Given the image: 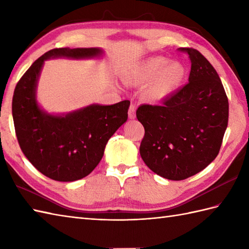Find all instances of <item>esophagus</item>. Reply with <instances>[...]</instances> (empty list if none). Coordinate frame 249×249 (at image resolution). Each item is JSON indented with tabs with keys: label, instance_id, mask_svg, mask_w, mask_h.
<instances>
[{
	"label": "esophagus",
	"instance_id": "1",
	"mask_svg": "<svg viewBox=\"0 0 249 249\" xmlns=\"http://www.w3.org/2000/svg\"><path fill=\"white\" fill-rule=\"evenodd\" d=\"M128 116L131 120L136 118V106L135 105H130L129 111H128Z\"/></svg>",
	"mask_w": 249,
	"mask_h": 249
}]
</instances>
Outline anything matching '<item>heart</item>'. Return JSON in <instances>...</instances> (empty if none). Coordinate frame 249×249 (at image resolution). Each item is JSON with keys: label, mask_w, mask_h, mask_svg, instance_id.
Here are the masks:
<instances>
[{"label": "heart", "mask_w": 249, "mask_h": 249, "mask_svg": "<svg viewBox=\"0 0 249 249\" xmlns=\"http://www.w3.org/2000/svg\"><path fill=\"white\" fill-rule=\"evenodd\" d=\"M186 68L178 61H170L166 56H151L135 65L127 71L125 79L128 82L144 84L147 97L155 102L165 99L181 87Z\"/></svg>", "instance_id": "obj_1"}]
</instances>
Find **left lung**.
Returning <instances> with one entry per match:
<instances>
[{
    "label": "left lung",
    "mask_w": 249,
    "mask_h": 249,
    "mask_svg": "<svg viewBox=\"0 0 249 249\" xmlns=\"http://www.w3.org/2000/svg\"><path fill=\"white\" fill-rule=\"evenodd\" d=\"M192 63L188 83L161 106L141 105L144 127L140 155L153 172L181 181L202 171L218 155L228 125L229 103L211 63L193 48H181Z\"/></svg>",
    "instance_id": "obj_1"
}]
</instances>
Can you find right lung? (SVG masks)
I'll list each match as a JSON object with an SVG mask.
<instances>
[{"label":"right lung","mask_w":249,"mask_h":249,"mask_svg":"<svg viewBox=\"0 0 249 249\" xmlns=\"http://www.w3.org/2000/svg\"><path fill=\"white\" fill-rule=\"evenodd\" d=\"M100 48H59L46 52L16 86L13 119L23 154L37 170L54 181L73 182L89 176L104 156L108 140L128 118L129 100L91 104L68 113H49L37 100V84L45 61L99 59Z\"/></svg>","instance_id":"obj_1"}]
</instances>
